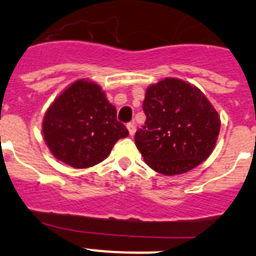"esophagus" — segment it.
<instances>
[{"instance_id":"esophagus-1","label":"esophagus","mask_w":256,"mask_h":256,"mask_svg":"<svg viewBox=\"0 0 256 256\" xmlns=\"http://www.w3.org/2000/svg\"><path fill=\"white\" fill-rule=\"evenodd\" d=\"M128 134H130V136H132L134 134H135V131H136V126H135V124L134 122L128 124Z\"/></svg>"}]
</instances>
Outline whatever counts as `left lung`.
<instances>
[{
    "mask_svg": "<svg viewBox=\"0 0 256 256\" xmlns=\"http://www.w3.org/2000/svg\"><path fill=\"white\" fill-rule=\"evenodd\" d=\"M142 110L146 121L135 134V145L145 163L158 174H186L214 150L220 114L195 85L164 78L146 88Z\"/></svg>",
    "mask_w": 256,
    "mask_h": 256,
    "instance_id": "1",
    "label": "left lung"
}]
</instances>
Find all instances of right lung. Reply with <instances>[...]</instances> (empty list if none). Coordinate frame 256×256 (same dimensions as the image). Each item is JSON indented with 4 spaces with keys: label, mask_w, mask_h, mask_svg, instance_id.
Wrapping results in <instances>:
<instances>
[{
    "label": "right lung",
    "mask_w": 256,
    "mask_h": 256,
    "mask_svg": "<svg viewBox=\"0 0 256 256\" xmlns=\"http://www.w3.org/2000/svg\"><path fill=\"white\" fill-rule=\"evenodd\" d=\"M43 139L56 160L74 168L104 160L128 131L117 121L116 107L100 84L89 79L71 82L46 111Z\"/></svg>",
    "instance_id": "right-lung-1"
}]
</instances>
